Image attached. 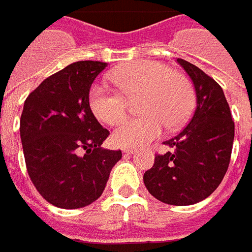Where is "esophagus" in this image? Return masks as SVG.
<instances>
[{
    "label": "esophagus",
    "instance_id": "34e87169",
    "mask_svg": "<svg viewBox=\"0 0 252 252\" xmlns=\"http://www.w3.org/2000/svg\"><path fill=\"white\" fill-rule=\"evenodd\" d=\"M123 154H133L134 152V149L133 148H122Z\"/></svg>",
    "mask_w": 252,
    "mask_h": 252
}]
</instances>
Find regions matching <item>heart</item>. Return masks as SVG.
Instances as JSON below:
<instances>
[{
  "mask_svg": "<svg viewBox=\"0 0 252 252\" xmlns=\"http://www.w3.org/2000/svg\"><path fill=\"white\" fill-rule=\"evenodd\" d=\"M116 90L93 85L89 107L100 122L114 125L126 116L129 101L138 98L137 111L143 115L121 122L114 131V141L134 148L160 136L163 127L177 130L195 108V89L188 76L167 64L140 60L125 64L111 74Z\"/></svg>",
  "mask_w": 252,
  "mask_h": 252,
  "instance_id": "1",
  "label": "heart"
}]
</instances>
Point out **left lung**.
Masks as SVG:
<instances>
[{
	"instance_id": "obj_1",
	"label": "left lung",
	"mask_w": 252,
	"mask_h": 252,
	"mask_svg": "<svg viewBox=\"0 0 252 252\" xmlns=\"http://www.w3.org/2000/svg\"><path fill=\"white\" fill-rule=\"evenodd\" d=\"M192 78L196 109L187 127L163 144L173 151L155 156L144 184L158 200L189 206L209 197L221 184L230 162L235 122L223 90L195 64L177 59Z\"/></svg>"
}]
</instances>
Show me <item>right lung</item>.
Listing matches in <instances>:
<instances>
[{
  "instance_id": "add662e5",
  "label": "right lung",
  "mask_w": 252,
  "mask_h": 252,
  "mask_svg": "<svg viewBox=\"0 0 252 252\" xmlns=\"http://www.w3.org/2000/svg\"><path fill=\"white\" fill-rule=\"evenodd\" d=\"M107 67L76 62L48 76L26 98L20 138L31 182L46 202L81 209L103 193L121 151L101 148L109 131L89 107V90ZM81 152H85L83 156Z\"/></svg>"
}]
</instances>
